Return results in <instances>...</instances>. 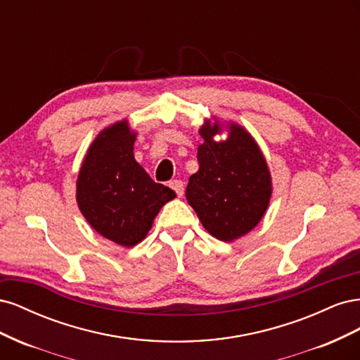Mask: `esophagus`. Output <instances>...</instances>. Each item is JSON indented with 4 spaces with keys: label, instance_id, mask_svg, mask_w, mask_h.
I'll return each instance as SVG.
<instances>
[{
    "label": "esophagus",
    "instance_id": "1",
    "mask_svg": "<svg viewBox=\"0 0 360 360\" xmlns=\"http://www.w3.org/2000/svg\"><path fill=\"white\" fill-rule=\"evenodd\" d=\"M169 188L176 191L177 197H181L183 192H184V184H183L181 180H172V181H169Z\"/></svg>",
    "mask_w": 360,
    "mask_h": 360
}]
</instances>
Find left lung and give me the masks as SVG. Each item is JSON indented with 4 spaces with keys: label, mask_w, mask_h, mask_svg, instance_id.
I'll return each mask as SVG.
<instances>
[{
    "label": "left lung",
    "mask_w": 360,
    "mask_h": 360,
    "mask_svg": "<svg viewBox=\"0 0 360 360\" xmlns=\"http://www.w3.org/2000/svg\"><path fill=\"white\" fill-rule=\"evenodd\" d=\"M227 130L225 140L214 136ZM200 169L192 174L186 200L207 233L234 242L252 231L266 214L274 184L267 160L254 136L234 122L213 117L198 129Z\"/></svg>",
    "instance_id": "8db88e82"
}]
</instances>
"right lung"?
<instances>
[{
  "label": "right lung",
  "instance_id": "add662e5",
  "mask_svg": "<svg viewBox=\"0 0 360 360\" xmlns=\"http://www.w3.org/2000/svg\"><path fill=\"white\" fill-rule=\"evenodd\" d=\"M138 132L127 118L101 130L84 156L76 202L102 237L123 248L143 242L176 192L151 180L134 156Z\"/></svg>",
  "mask_w": 360,
  "mask_h": 360
}]
</instances>
